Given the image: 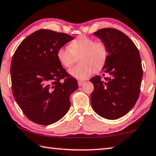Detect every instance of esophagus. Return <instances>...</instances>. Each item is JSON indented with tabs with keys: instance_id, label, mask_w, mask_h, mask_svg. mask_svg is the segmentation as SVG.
I'll list each match as a JSON object with an SVG mask.
<instances>
[{
	"instance_id": "obj_1",
	"label": "esophagus",
	"mask_w": 156,
	"mask_h": 156,
	"mask_svg": "<svg viewBox=\"0 0 156 156\" xmlns=\"http://www.w3.org/2000/svg\"><path fill=\"white\" fill-rule=\"evenodd\" d=\"M83 83H84V81H78L79 86H81L82 85H83Z\"/></svg>"
}]
</instances>
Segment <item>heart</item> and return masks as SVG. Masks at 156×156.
Returning <instances> with one entry per match:
<instances>
[{"mask_svg": "<svg viewBox=\"0 0 156 156\" xmlns=\"http://www.w3.org/2000/svg\"><path fill=\"white\" fill-rule=\"evenodd\" d=\"M69 47V49L64 47L58 49L57 58L62 66L69 69L74 64L75 57L81 55V65L69 70V75L77 79H87L92 75L94 68L95 70L101 69L107 61L108 49L102 41L95 42L92 38L82 35L73 40Z\"/></svg>", "mask_w": 156, "mask_h": 156, "instance_id": "b5f03b06", "label": "heart"}]
</instances>
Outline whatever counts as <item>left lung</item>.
Returning <instances> with one entry per match:
<instances>
[{
  "instance_id": "1",
  "label": "left lung",
  "mask_w": 156,
  "mask_h": 156,
  "mask_svg": "<svg viewBox=\"0 0 156 156\" xmlns=\"http://www.w3.org/2000/svg\"><path fill=\"white\" fill-rule=\"evenodd\" d=\"M94 34L103 42L108 56L102 69L108 77L90 79L94 86L91 94L93 110L103 118L117 119L133 108L140 94L143 69L140 54L133 41L114 28H102Z\"/></svg>"
}]
</instances>
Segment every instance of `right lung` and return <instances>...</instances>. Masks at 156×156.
<instances>
[{
  "mask_svg": "<svg viewBox=\"0 0 156 156\" xmlns=\"http://www.w3.org/2000/svg\"><path fill=\"white\" fill-rule=\"evenodd\" d=\"M73 39L67 34L41 29L23 40L14 53L13 96L25 115L37 124H54L69 110V97L78 88L77 81L62 66L56 54Z\"/></svg>",
  "mask_w": 156,
  "mask_h": 156,
  "instance_id": "obj_1",
  "label": "right lung"
}]
</instances>
